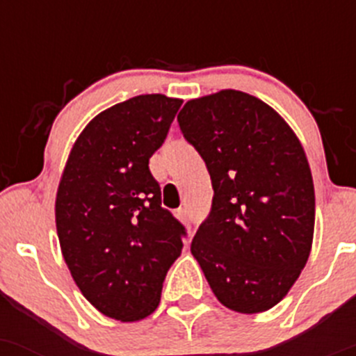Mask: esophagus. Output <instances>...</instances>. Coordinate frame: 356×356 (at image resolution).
I'll return each instance as SVG.
<instances>
[{"label":"esophagus","mask_w":356,"mask_h":356,"mask_svg":"<svg viewBox=\"0 0 356 356\" xmlns=\"http://www.w3.org/2000/svg\"><path fill=\"white\" fill-rule=\"evenodd\" d=\"M175 217H177L182 224H189V213L186 208H179V210H175Z\"/></svg>","instance_id":"obj_1"}]
</instances>
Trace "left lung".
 I'll return each mask as SVG.
<instances>
[{
    "mask_svg": "<svg viewBox=\"0 0 356 356\" xmlns=\"http://www.w3.org/2000/svg\"><path fill=\"white\" fill-rule=\"evenodd\" d=\"M177 120L213 186L193 257L224 307L270 310L300 277L314 241V179L303 146L272 106L236 89L189 99Z\"/></svg>",
    "mask_w": 356,
    "mask_h": 356,
    "instance_id": "left-lung-1",
    "label": "left lung"
}]
</instances>
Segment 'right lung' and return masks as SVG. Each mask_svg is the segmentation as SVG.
Returning <instances> with one entry per match:
<instances>
[{
    "label": "right lung",
    "instance_id": "obj_1",
    "mask_svg": "<svg viewBox=\"0 0 356 356\" xmlns=\"http://www.w3.org/2000/svg\"><path fill=\"white\" fill-rule=\"evenodd\" d=\"M182 99L141 95L96 115L75 139L55 220L72 279L106 317L138 322L156 310L184 227L161 207L149 158Z\"/></svg>",
    "mask_w": 356,
    "mask_h": 356
}]
</instances>
